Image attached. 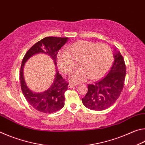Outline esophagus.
Segmentation results:
<instances>
[{
  "mask_svg": "<svg viewBox=\"0 0 145 145\" xmlns=\"http://www.w3.org/2000/svg\"><path fill=\"white\" fill-rule=\"evenodd\" d=\"M77 86V84H73V83H70L69 85H68V88H73L74 86Z\"/></svg>",
  "mask_w": 145,
  "mask_h": 145,
  "instance_id": "34e87169",
  "label": "esophagus"
}]
</instances>
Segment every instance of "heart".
Wrapping results in <instances>:
<instances>
[{"label": "heart", "mask_w": 145, "mask_h": 145, "mask_svg": "<svg viewBox=\"0 0 145 145\" xmlns=\"http://www.w3.org/2000/svg\"><path fill=\"white\" fill-rule=\"evenodd\" d=\"M112 59L111 48L106 44L80 41L59 52L57 62L60 70L67 74L75 70L74 62H79L80 70L70 76L71 82L78 83L88 78L96 80L102 77L111 67Z\"/></svg>", "instance_id": "b5f03b06"}]
</instances>
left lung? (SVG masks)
I'll return each instance as SVG.
<instances>
[{
    "instance_id": "1",
    "label": "left lung",
    "mask_w": 145,
    "mask_h": 145,
    "mask_svg": "<svg viewBox=\"0 0 145 145\" xmlns=\"http://www.w3.org/2000/svg\"><path fill=\"white\" fill-rule=\"evenodd\" d=\"M114 61L111 69L101 80L88 85V92L82 99V104L89 109L102 111L114 104L123 88L126 75L124 59L114 49Z\"/></svg>"
}]
</instances>
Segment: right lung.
Instances as JSON below:
<instances>
[{"instance_id":"right-lung-1","label":"right lung","mask_w":145,"mask_h":145,"mask_svg":"<svg viewBox=\"0 0 145 145\" xmlns=\"http://www.w3.org/2000/svg\"><path fill=\"white\" fill-rule=\"evenodd\" d=\"M68 38L46 37L34 44L27 52L22 62L20 72L21 89L27 101L32 107L40 112L50 114L62 109L65 105V93L68 89V83L56 70L54 80L48 89L41 93H35L27 87L25 82L23 70L29 58L38 54L48 55L57 66L56 57L59 49L67 42Z\"/></svg>"}]
</instances>
